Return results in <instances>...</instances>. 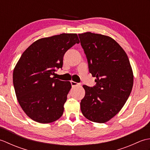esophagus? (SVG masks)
I'll use <instances>...</instances> for the list:
<instances>
[{
	"label": "esophagus",
	"instance_id": "1",
	"mask_svg": "<svg viewBox=\"0 0 150 150\" xmlns=\"http://www.w3.org/2000/svg\"><path fill=\"white\" fill-rule=\"evenodd\" d=\"M70 82H71V84L72 86H77V85H79V83H77V82H76L75 81H70Z\"/></svg>",
	"mask_w": 150,
	"mask_h": 150
}]
</instances>
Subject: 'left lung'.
<instances>
[{
  "instance_id": "left-lung-1",
  "label": "left lung",
  "mask_w": 150,
  "mask_h": 150,
  "mask_svg": "<svg viewBox=\"0 0 150 150\" xmlns=\"http://www.w3.org/2000/svg\"><path fill=\"white\" fill-rule=\"evenodd\" d=\"M78 35L89 71L96 77L94 86H83L81 110L88 120L104 123L119 112L131 93L132 67L126 52L112 38L91 32Z\"/></svg>"
}]
</instances>
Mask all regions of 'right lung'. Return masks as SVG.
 <instances>
[{"instance_id": "1", "label": "right lung", "mask_w": 150, "mask_h": 150, "mask_svg": "<svg viewBox=\"0 0 150 150\" xmlns=\"http://www.w3.org/2000/svg\"><path fill=\"white\" fill-rule=\"evenodd\" d=\"M79 43L77 34L62 33L37 40L22 53L13 82L19 104L32 120L46 124L62 115L71 85L53 75L62 68L65 53Z\"/></svg>"}]
</instances>
